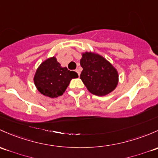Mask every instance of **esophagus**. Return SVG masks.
Masks as SVG:
<instances>
[{
  "instance_id": "1",
  "label": "esophagus",
  "mask_w": 158,
  "mask_h": 158,
  "mask_svg": "<svg viewBox=\"0 0 158 158\" xmlns=\"http://www.w3.org/2000/svg\"><path fill=\"white\" fill-rule=\"evenodd\" d=\"M76 72L77 73L78 75H79H79H80V72H79V69H76Z\"/></svg>"
}]
</instances>
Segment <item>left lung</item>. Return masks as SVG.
<instances>
[{
	"instance_id": "left-lung-1",
	"label": "left lung",
	"mask_w": 158,
	"mask_h": 158,
	"mask_svg": "<svg viewBox=\"0 0 158 158\" xmlns=\"http://www.w3.org/2000/svg\"><path fill=\"white\" fill-rule=\"evenodd\" d=\"M82 71L80 79L89 92L104 96L114 90L118 84V73L112 64L102 56L85 52L80 60Z\"/></svg>"
}]
</instances>
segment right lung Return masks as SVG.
Masks as SVG:
<instances>
[{
  "label": "right lung",
  "instance_id": "1",
  "mask_svg": "<svg viewBox=\"0 0 158 158\" xmlns=\"http://www.w3.org/2000/svg\"><path fill=\"white\" fill-rule=\"evenodd\" d=\"M75 78H78L75 71L62 67L53 57L45 60L38 67L34 83L41 94L54 98L64 94L71 79Z\"/></svg>",
  "mask_w": 158,
  "mask_h": 158
}]
</instances>
